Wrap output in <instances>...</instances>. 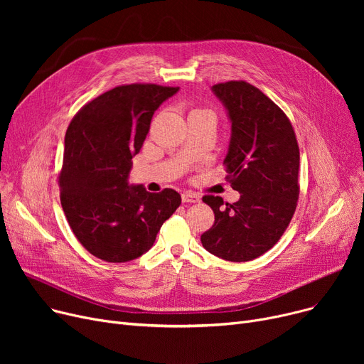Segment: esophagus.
<instances>
[{"label": "esophagus", "instance_id": "34e87169", "mask_svg": "<svg viewBox=\"0 0 364 364\" xmlns=\"http://www.w3.org/2000/svg\"><path fill=\"white\" fill-rule=\"evenodd\" d=\"M181 199L184 203H198L200 202V196L198 193H193V192H184L181 195Z\"/></svg>", "mask_w": 364, "mask_h": 364}]
</instances>
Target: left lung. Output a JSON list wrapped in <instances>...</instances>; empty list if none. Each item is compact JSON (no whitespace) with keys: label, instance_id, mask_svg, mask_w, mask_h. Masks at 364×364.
I'll use <instances>...</instances> for the list:
<instances>
[{"label":"left lung","instance_id":"left-lung-1","mask_svg":"<svg viewBox=\"0 0 364 364\" xmlns=\"http://www.w3.org/2000/svg\"><path fill=\"white\" fill-rule=\"evenodd\" d=\"M213 92L232 122L224 164L240 198L224 203L220 196H203L215 221L200 242L225 261H251L272 250L294 217L299 149L288 117L257 87L228 81Z\"/></svg>","mask_w":364,"mask_h":364}]
</instances>
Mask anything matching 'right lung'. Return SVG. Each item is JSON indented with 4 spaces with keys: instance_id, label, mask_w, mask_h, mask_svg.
Listing matches in <instances>:
<instances>
[{
    "instance_id": "1",
    "label": "right lung",
    "mask_w": 364,
    "mask_h": 364,
    "mask_svg": "<svg viewBox=\"0 0 364 364\" xmlns=\"http://www.w3.org/2000/svg\"><path fill=\"white\" fill-rule=\"evenodd\" d=\"M180 88L131 84L112 88L75 114L65 137L60 202L73 235L107 262L146 254L181 196L172 188L149 193L128 183L158 107Z\"/></svg>"
}]
</instances>
